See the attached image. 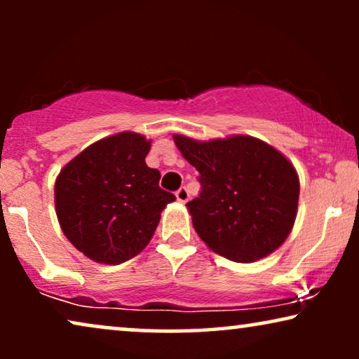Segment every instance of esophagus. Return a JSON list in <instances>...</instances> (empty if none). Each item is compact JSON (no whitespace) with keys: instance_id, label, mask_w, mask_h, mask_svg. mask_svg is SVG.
<instances>
[{"instance_id":"1","label":"esophagus","mask_w":359,"mask_h":359,"mask_svg":"<svg viewBox=\"0 0 359 359\" xmlns=\"http://www.w3.org/2000/svg\"><path fill=\"white\" fill-rule=\"evenodd\" d=\"M176 199L180 201V203H186V201L189 199V193H188V189L186 188H180L178 191H176Z\"/></svg>"}]
</instances>
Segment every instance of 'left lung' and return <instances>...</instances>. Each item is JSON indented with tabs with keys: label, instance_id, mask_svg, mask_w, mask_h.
<instances>
[{
	"label": "left lung",
	"instance_id": "1",
	"mask_svg": "<svg viewBox=\"0 0 359 359\" xmlns=\"http://www.w3.org/2000/svg\"><path fill=\"white\" fill-rule=\"evenodd\" d=\"M173 139L199 171L201 194L186 205L201 240L237 263L257 262L281 247L297 215L299 178L291 161L250 135Z\"/></svg>",
	"mask_w": 359,
	"mask_h": 359
}]
</instances>
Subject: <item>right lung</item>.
<instances>
[{"instance_id": "add662e5", "label": "right lung", "mask_w": 359, "mask_h": 359, "mask_svg": "<svg viewBox=\"0 0 359 359\" xmlns=\"http://www.w3.org/2000/svg\"><path fill=\"white\" fill-rule=\"evenodd\" d=\"M150 140L135 132L106 137L63 166L55 181L58 222L73 247L93 262L121 264L154 237L175 194L149 168Z\"/></svg>"}]
</instances>
